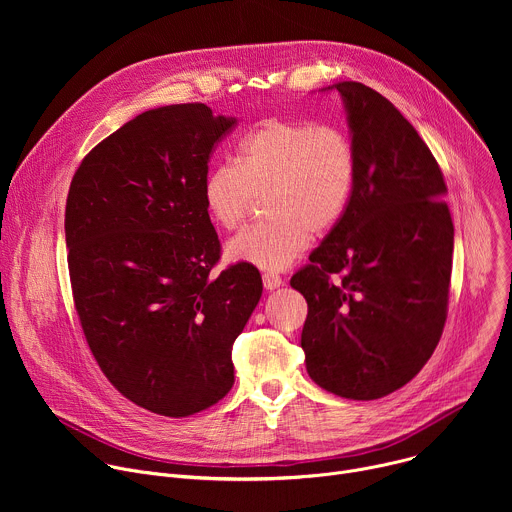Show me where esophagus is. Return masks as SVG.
Returning <instances> with one entry per match:
<instances>
[{
    "instance_id": "1",
    "label": "esophagus",
    "mask_w": 512,
    "mask_h": 512,
    "mask_svg": "<svg viewBox=\"0 0 512 512\" xmlns=\"http://www.w3.org/2000/svg\"><path fill=\"white\" fill-rule=\"evenodd\" d=\"M263 285H265V289L273 291V289H277V287L283 285V279H281L277 273H265V275H263Z\"/></svg>"
}]
</instances>
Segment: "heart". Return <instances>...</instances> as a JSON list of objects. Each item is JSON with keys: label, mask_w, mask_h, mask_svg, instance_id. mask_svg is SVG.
Segmentation results:
<instances>
[{"label": "heart", "mask_w": 512, "mask_h": 512, "mask_svg": "<svg viewBox=\"0 0 512 512\" xmlns=\"http://www.w3.org/2000/svg\"><path fill=\"white\" fill-rule=\"evenodd\" d=\"M356 156L344 131L308 121L265 119L239 143L235 164H218L202 182L216 227L241 225L255 196L269 216L227 243V257L263 271H283L308 249L312 233L330 231L346 210Z\"/></svg>", "instance_id": "heart-1"}]
</instances>
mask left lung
I'll use <instances>...</instances> for the list:
<instances>
[{
    "instance_id": "obj_1",
    "label": "left lung",
    "mask_w": 512,
    "mask_h": 512,
    "mask_svg": "<svg viewBox=\"0 0 512 512\" xmlns=\"http://www.w3.org/2000/svg\"><path fill=\"white\" fill-rule=\"evenodd\" d=\"M338 91L356 156L340 221L291 277L308 302L306 369L354 401L407 385L440 342L452 275L454 225L444 176L399 109L371 87Z\"/></svg>"
}]
</instances>
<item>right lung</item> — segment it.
Here are the masks:
<instances>
[{"instance_id": "add662e5", "label": "right lung", "mask_w": 512, "mask_h": 512, "mask_svg": "<svg viewBox=\"0 0 512 512\" xmlns=\"http://www.w3.org/2000/svg\"><path fill=\"white\" fill-rule=\"evenodd\" d=\"M235 125L202 103L150 109L70 182L64 235L85 338L111 385L158 415L186 417L231 391L233 344L263 291L247 263L210 275L221 243L202 182Z\"/></svg>"}]
</instances>
